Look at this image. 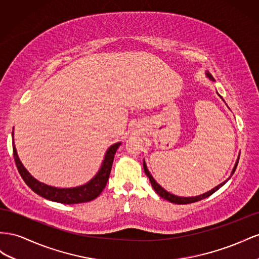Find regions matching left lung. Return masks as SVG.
<instances>
[{
  "label": "left lung",
  "instance_id": "left-lung-1",
  "mask_svg": "<svg viewBox=\"0 0 259 259\" xmlns=\"http://www.w3.org/2000/svg\"><path fill=\"white\" fill-rule=\"evenodd\" d=\"M206 76H207L210 80L213 81V78L211 77V75H210L209 72H206ZM219 97H220V95H219ZM238 162H239V158H238V160H236L235 165H234V167H233V169H232L231 176L234 174L235 169H236V166H238ZM143 168H144V172L146 174L147 177H149L150 182H151V184H152L153 189L155 190V192H156V193H157L160 197H162L164 199H167V201L171 202V203H175V204H190V203H195V202L201 201V199H204V198H206V197H208V196H210L212 193H215V192H216L217 190H219L221 187H223L226 182H228V180L230 179V177H231V176H230V177H229V179L225 180L223 183H220L219 186L215 187V188L211 189V190L208 191V192H206V193H204V194H201V195H198V196H192V197H182V196H177V195H174V194H171V193H169V192H167L164 188H161V187L159 186V184H158L156 181H155V179L153 178L152 175L150 174L149 169H147V167H146V165H145V161H143Z\"/></svg>",
  "mask_w": 259,
  "mask_h": 259
}]
</instances>
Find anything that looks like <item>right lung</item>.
<instances>
[{
  "label": "right lung",
  "instance_id": "1",
  "mask_svg": "<svg viewBox=\"0 0 259 259\" xmlns=\"http://www.w3.org/2000/svg\"><path fill=\"white\" fill-rule=\"evenodd\" d=\"M12 136H14V131ZM121 142H118L113 144L107 150L104 160L102 162V166L100 168L99 172L95 175L94 178L90 181L87 182L83 186L76 187V188H67V189H61V188H54L44 184L36 179L27 171V169L21 164L19 157L17 155L16 147L13 142V153H14V159L16 162V166L18 171L24 179L27 186L30 188L36 194L40 196L50 199V201L62 203V204H78V203H85L90 202L92 199L97 198L102 191L106 187L107 180L109 178L110 169L113 166V161L115 154L118 147L120 146Z\"/></svg>",
  "mask_w": 259,
  "mask_h": 259
}]
</instances>
